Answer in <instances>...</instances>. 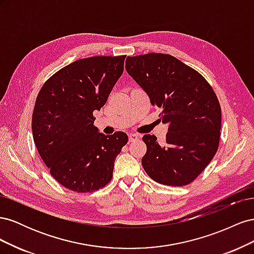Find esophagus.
Listing matches in <instances>:
<instances>
[{"label": "esophagus", "instance_id": "1", "mask_svg": "<svg viewBox=\"0 0 254 254\" xmlns=\"http://www.w3.org/2000/svg\"><path fill=\"white\" fill-rule=\"evenodd\" d=\"M139 135L137 134H135V133H130L129 134V142H134V141H136L137 139H139Z\"/></svg>", "mask_w": 254, "mask_h": 254}]
</instances>
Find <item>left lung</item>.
<instances>
[{
	"label": "left lung",
	"instance_id": "1",
	"mask_svg": "<svg viewBox=\"0 0 254 254\" xmlns=\"http://www.w3.org/2000/svg\"><path fill=\"white\" fill-rule=\"evenodd\" d=\"M126 71L162 110L166 141L145 134L144 170L164 186L182 187L201 174L217 151L221 110L207 81L194 68L166 54L127 57Z\"/></svg>",
	"mask_w": 254,
	"mask_h": 254
}]
</instances>
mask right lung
Wrapping results in <instances>:
<instances>
[{
  "instance_id": "1",
  "label": "right lung",
  "mask_w": 254,
  "mask_h": 254,
  "mask_svg": "<svg viewBox=\"0 0 254 254\" xmlns=\"http://www.w3.org/2000/svg\"><path fill=\"white\" fill-rule=\"evenodd\" d=\"M126 56L76 60L47 80L32 120L34 142L53 178L88 193L112 178L115 158L128 142L125 132H99L93 112L101 110L124 71Z\"/></svg>"
}]
</instances>
